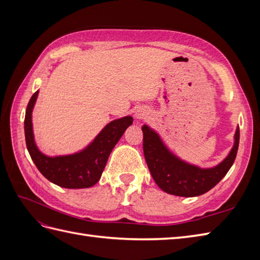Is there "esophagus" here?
<instances>
[{
    "mask_svg": "<svg viewBox=\"0 0 260 260\" xmlns=\"http://www.w3.org/2000/svg\"><path fill=\"white\" fill-rule=\"evenodd\" d=\"M136 116H137V118H143L144 116H146L144 113H141V112H139V113H137L136 114Z\"/></svg>",
    "mask_w": 260,
    "mask_h": 260,
    "instance_id": "1",
    "label": "esophagus"
}]
</instances>
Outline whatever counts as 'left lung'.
Instances as JSON below:
<instances>
[{
    "mask_svg": "<svg viewBox=\"0 0 260 260\" xmlns=\"http://www.w3.org/2000/svg\"><path fill=\"white\" fill-rule=\"evenodd\" d=\"M143 152L151 175L166 193L192 198L211 190L233 165L238 154L240 130L234 136V145L226 158L214 168L202 169L179 159L164 145L159 136L143 125Z\"/></svg>",
    "mask_w": 260,
    "mask_h": 260,
    "instance_id": "obj_1",
    "label": "left lung"
}]
</instances>
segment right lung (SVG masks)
I'll return each mask as SVG.
<instances>
[{
  "mask_svg": "<svg viewBox=\"0 0 260 260\" xmlns=\"http://www.w3.org/2000/svg\"><path fill=\"white\" fill-rule=\"evenodd\" d=\"M38 92L31 96L25 116L26 145L31 159L46 179L58 186L85 188L94 185L100 180L114 146L132 123V117L127 116L109 122L93 142L79 153L49 157L39 151L34 139L31 113Z\"/></svg>",
  "mask_w": 260,
  "mask_h": 260,
  "instance_id": "right-lung-1",
  "label": "right lung"
}]
</instances>
